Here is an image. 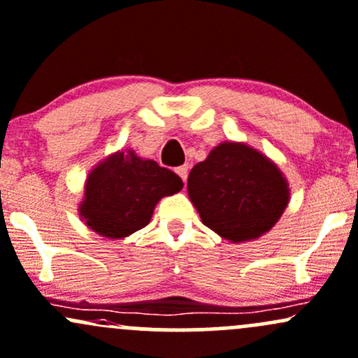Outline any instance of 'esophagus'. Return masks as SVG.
Listing matches in <instances>:
<instances>
[{"mask_svg":"<svg viewBox=\"0 0 358 358\" xmlns=\"http://www.w3.org/2000/svg\"><path fill=\"white\" fill-rule=\"evenodd\" d=\"M176 173H178L180 178H182L183 182L187 183V178H188V166H187V164H183V166L176 168Z\"/></svg>","mask_w":358,"mask_h":358,"instance_id":"esophagus-1","label":"esophagus"}]
</instances>
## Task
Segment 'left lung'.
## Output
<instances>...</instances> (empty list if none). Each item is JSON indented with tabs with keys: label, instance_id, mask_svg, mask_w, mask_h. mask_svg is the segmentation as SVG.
<instances>
[{
	"label": "left lung",
	"instance_id": "8db88e82",
	"mask_svg": "<svg viewBox=\"0 0 358 358\" xmlns=\"http://www.w3.org/2000/svg\"><path fill=\"white\" fill-rule=\"evenodd\" d=\"M187 192L200 219L231 243L258 239L287 209V178L272 159L245 143L224 141L188 175Z\"/></svg>",
	"mask_w": 358,
	"mask_h": 358
}]
</instances>
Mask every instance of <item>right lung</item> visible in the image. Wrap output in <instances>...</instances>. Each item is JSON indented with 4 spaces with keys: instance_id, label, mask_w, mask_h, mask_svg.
<instances>
[{
    "instance_id": "add662e5",
    "label": "right lung",
    "mask_w": 358,
    "mask_h": 358,
    "mask_svg": "<svg viewBox=\"0 0 358 358\" xmlns=\"http://www.w3.org/2000/svg\"><path fill=\"white\" fill-rule=\"evenodd\" d=\"M182 188L176 173L132 149H120L88 173L78 212L93 233L122 239L146 227L156 203Z\"/></svg>"
}]
</instances>
